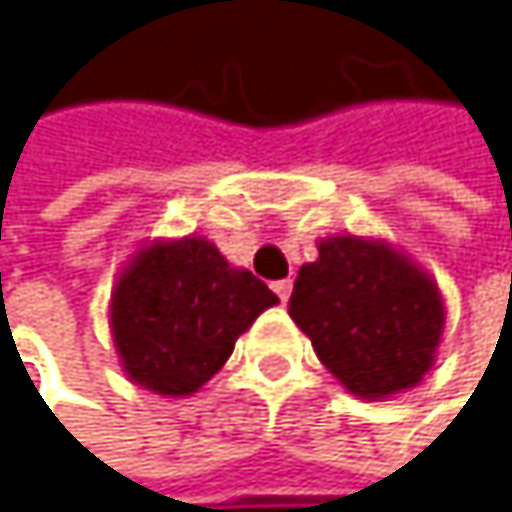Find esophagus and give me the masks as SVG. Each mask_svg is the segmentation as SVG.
<instances>
[{"label": "esophagus", "instance_id": "obj_1", "mask_svg": "<svg viewBox=\"0 0 512 512\" xmlns=\"http://www.w3.org/2000/svg\"><path fill=\"white\" fill-rule=\"evenodd\" d=\"M291 288H294V285H291V279L273 282V291L279 294V300H282V303H288V297H291Z\"/></svg>", "mask_w": 512, "mask_h": 512}]
</instances>
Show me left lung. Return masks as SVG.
Here are the masks:
<instances>
[{"mask_svg": "<svg viewBox=\"0 0 512 512\" xmlns=\"http://www.w3.org/2000/svg\"><path fill=\"white\" fill-rule=\"evenodd\" d=\"M288 315L346 391L382 400L434 367L446 303L407 251L340 233L318 239V261L300 267Z\"/></svg>", "mask_w": 512, "mask_h": 512, "instance_id": "8db88e82", "label": "left lung"}]
</instances>
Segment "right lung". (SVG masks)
<instances>
[{
    "label": "right lung",
    "instance_id": "right-lung-1",
    "mask_svg": "<svg viewBox=\"0 0 512 512\" xmlns=\"http://www.w3.org/2000/svg\"><path fill=\"white\" fill-rule=\"evenodd\" d=\"M276 303L261 279L230 267L215 242L191 233L151 239L124 264L108 300V327L133 385L188 397Z\"/></svg>",
    "mask_w": 512,
    "mask_h": 512
}]
</instances>
